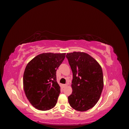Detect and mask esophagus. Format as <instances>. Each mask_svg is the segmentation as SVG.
Here are the masks:
<instances>
[{
	"mask_svg": "<svg viewBox=\"0 0 129 129\" xmlns=\"http://www.w3.org/2000/svg\"><path fill=\"white\" fill-rule=\"evenodd\" d=\"M62 86H63V88H65L67 86V84H64L62 85Z\"/></svg>",
	"mask_w": 129,
	"mask_h": 129,
	"instance_id": "1",
	"label": "esophagus"
}]
</instances>
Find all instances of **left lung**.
Instances as JSON below:
<instances>
[{
	"label": "left lung",
	"instance_id": "1",
	"mask_svg": "<svg viewBox=\"0 0 129 129\" xmlns=\"http://www.w3.org/2000/svg\"><path fill=\"white\" fill-rule=\"evenodd\" d=\"M66 57L73 72V91L68 102L74 109L87 111L98 102L103 88V75L100 64L83 52L67 53Z\"/></svg>",
	"mask_w": 129,
	"mask_h": 129
}]
</instances>
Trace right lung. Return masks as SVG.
<instances>
[{"label": "right lung", "mask_w": 129, "mask_h": 129, "mask_svg": "<svg viewBox=\"0 0 129 129\" xmlns=\"http://www.w3.org/2000/svg\"><path fill=\"white\" fill-rule=\"evenodd\" d=\"M66 53H42L27 64L23 76V86L27 99L39 110H50L55 106L60 93L56 81V71Z\"/></svg>", "instance_id": "obj_1"}]
</instances>
